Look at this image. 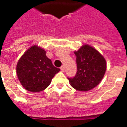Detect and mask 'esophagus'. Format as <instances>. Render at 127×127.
I'll return each mask as SVG.
<instances>
[{
    "label": "esophagus",
    "instance_id": "1",
    "mask_svg": "<svg viewBox=\"0 0 127 127\" xmlns=\"http://www.w3.org/2000/svg\"><path fill=\"white\" fill-rule=\"evenodd\" d=\"M64 69H65V68H64V66H62L61 67V70L62 71H64Z\"/></svg>",
    "mask_w": 127,
    "mask_h": 127
}]
</instances>
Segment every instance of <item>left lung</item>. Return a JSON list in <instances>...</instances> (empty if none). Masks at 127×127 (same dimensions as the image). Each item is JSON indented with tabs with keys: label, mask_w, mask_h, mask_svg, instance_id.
<instances>
[{
	"label": "left lung",
	"mask_w": 127,
	"mask_h": 127,
	"mask_svg": "<svg viewBox=\"0 0 127 127\" xmlns=\"http://www.w3.org/2000/svg\"><path fill=\"white\" fill-rule=\"evenodd\" d=\"M77 71L75 76L68 78L70 84L75 90L86 92L97 86L106 70L104 56L94 48L83 45L75 52Z\"/></svg>",
	"instance_id": "obj_1"
}]
</instances>
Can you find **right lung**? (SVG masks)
<instances>
[{"instance_id": "right-lung-1", "label": "right lung", "mask_w": 127, "mask_h": 127, "mask_svg": "<svg viewBox=\"0 0 127 127\" xmlns=\"http://www.w3.org/2000/svg\"><path fill=\"white\" fill-rule=\"evenodd\" d=\"M17 74L21 84L32 92L44 90L60 68L52 64L46 55V51L33 46L25 52L17 64Z\"/></svg>"}]
</instances>
